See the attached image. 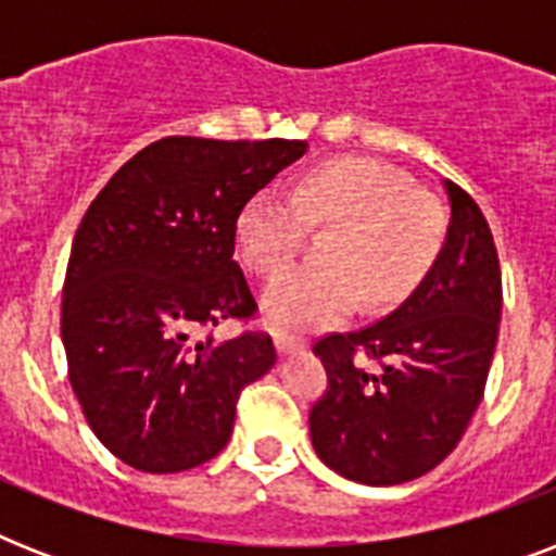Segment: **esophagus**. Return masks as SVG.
I'll return each instance as SVG.
<instances>
[{
    "instance_id": "34e87169",
    "label": "esophagus",
    "mask_w": 556,
    "mask_h": 556,
    "mask_svg": "<svg viewBox=\"0 0 556 556\" xmlns=\"http://www.w3.org/2000/svg\"><path fill=\"white\" fill-rule=\"evenodd\" d=\"M274 346H277L279 355H291L296 349H303V340L288 334V331H274Z\"/></svg>"
}]
</instances>
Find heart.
<instances>
[{
  "instance_id": "b5f03b06",
  "label": "heart",
  "mask_w": 556,
  "mask_h": 556,
  "mask_svg": "<svg viewBox=\"0 0 556 556\" xmlns=\"http://www.w3.org/2000/svg\"><path fill=\"white\" fill-rule=\"evenodd\" d=\"M320 260L274 279L265 312L286 329H312L366 305H392L430 270L444 242V216L383 161L343 159L291 187H265L236 222L242 260L262 277L288 268L308 227H329Z\"/></svg>"
}]
</instances>
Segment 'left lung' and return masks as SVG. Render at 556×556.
<instances>
[{
    "mask_svg": "<svg viewBox=\"0 0 556 556\" xmlns=\"http://www.w3.org/2000/svg\"><path fill=\"white\" fill-rule=\"evenodd\" d=\"M444 190L447 242L421 286L383 320L314 343L329 387L308 415L312 444L352 482L430 473L484 395L500 338V256L479 204L453 181Z\"/></svg>",
    "mask_w": 556,
    "mask_h": 556,
    "instance_id": "left-lung-1",
    "label": "left lung"
}]
</instances>
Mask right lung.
<instances>
[{
  "label": "right lung",
  "instance_id": "obj_1",
  "mask_svg": "<svg viewBox=\"0 0 556 556\" xmlns=\"http://www.w3.org/2000/svg\"><path fill=\"white\" fill-rule=\"evenodd\" d=\"M305 141L173 135L143 147L91 201L63 286L68 380L100 444L143 473H181L225 450L242 389L277 364L233 260L251 195Z\"/></svg>",
  "mask_w": 556,
  "mask_h": 556
}]
</instances>
